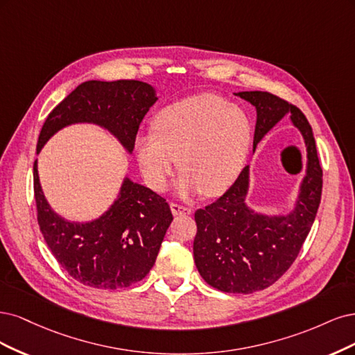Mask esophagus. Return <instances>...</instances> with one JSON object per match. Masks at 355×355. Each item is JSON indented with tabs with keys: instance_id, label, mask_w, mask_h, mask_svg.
I'll return each instance as SVG.
<instances>
[{
	"instance_id": "obj_1",
	"label": "esophagus",
	"mask_w": 355,
	"mask_h": 355,
	"mask_svg": "<svg viewBox=\"0 0 355 355\" xmlns=\"http://www.w3.org/2000/svg\"><path fill=\"white\" fill-rule=\"evenodd\" d=\"M171 211H173L174 215H189L191 214V209L184 207V205H180V203H171Z\"/></svg>"
}]
</instances>
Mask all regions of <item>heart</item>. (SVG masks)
<instances>
[{
  "label": "heart",
  "mask_w": 355,
  "mask_h": 355,
  "mask_svg": "<svg viewBox=\"0 0 355 355\" xmlns=\"http://www.w3.org/2000/svg\"><path fill=\"white\" fill-rule=\"evenodd\" d=\"M252 119L245 107L215 94H198L162 107L153 132L135 141L147 186L164 191L180 164L181 193L216 196L230 189L252 148Z\"/></svg>",
  "instance_id": "b5f03b06"
}]
</instances>
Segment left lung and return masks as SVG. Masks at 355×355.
Here are the masks:
<instances>
[{
	"instance_id": "8db88e82",
	"label": "left lung",
	"mask_w": 355,
	"mask_h": 355,
	"mask_svg": "<svg viewBox=\"0 0 355 355\" xmlns=\"http://www.w3.org/2000/svg\"><path fill=\"white\" fill-rule=\"evenodd\" d=\"M237 96L257 109L254 150L262 137L289 115L308 152L306 175L292 214L266 216L246 207L249 166L223 196L194 212L198 233L193 254L200 276L218 291L252 293L276 283L298 257L322 199L323 171L313 128L301 109L268 91H243Z\"/></svg>"
}]
</instances>
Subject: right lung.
I'll return each mask as SVG.
<instances>
[{"label":"right lung","mask_w":355,"mask_h":355,"mask_svg":"<svg viewBox=\"0 0 355 355\" xmlns=\"http://www.w3.org/2000/svg\"><path fill=\"white\" fill-rule=\"evenodd\" d=\"M156 100L152 85L134 79L83 83L49 113L37 153L54 132L76 122L101 125L132 152L140 123ZM33 194L40 230L51 254L71 277L89 288L121 289L143 280L173 221L166 199L128 178L112 208L85 224L69 223L51 211L40 186L37 161Z\"/></svg>","instance_id":"add662e5"}]
</instances>
